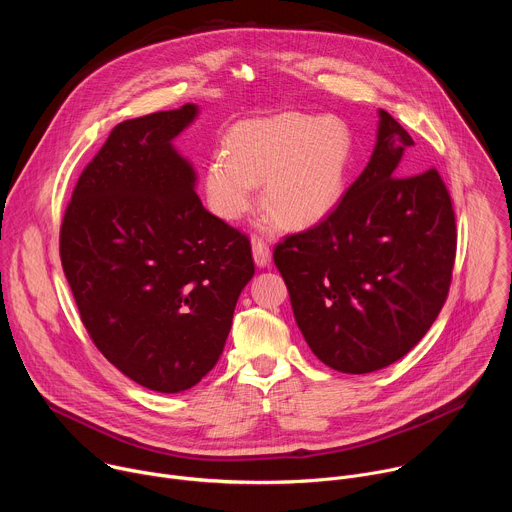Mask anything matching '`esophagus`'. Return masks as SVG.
<instances>
[{
    "label": "esophagus",
    "instance_id": "obj_1",
    "mask_svg": "<svg viewBox=\"0 0 512 512\" xmlns=\"http://www.w3.org/2000/svg\"><path fill=\"white\" fill-rule=\"evenodd\" d=\"M251 251H253V261L257 267H267L271 263V251L263 241H253Z\"/></svg>",
    "mask_w": 512,
    "mask_h": 512
}]
</instances>
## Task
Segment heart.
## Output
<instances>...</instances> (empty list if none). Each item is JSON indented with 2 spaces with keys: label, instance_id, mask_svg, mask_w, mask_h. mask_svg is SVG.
<instances>
[{
  "label": "heart",
  "instance_id": "1",
  "mask_svg": "<svg viewBox=\"0 0 512 512\" xmlns=\"http://www.w3.org/2000/svg\"><path fill=\"white\" fill-rule=\"evenodd\" d=\"M352 164V135L334 117L281 113L239 123L229 150H216L204 188L214 214L241 221L257 200L269 204L265 225L291 229L322 223L344 196Z\"/></svg>",
  "mask_w": 512,
  "mask_h": 512
}]
</instances>
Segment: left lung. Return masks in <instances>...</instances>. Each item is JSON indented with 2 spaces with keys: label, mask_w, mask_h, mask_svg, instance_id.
<instances>
[{
  "label": "left lung",
  "mask_w": 512,
  "mask_h": 512,
  "mask_svg": "<svg viewBox=\"0 0 512 512\" xmlns=\"http://www.w3.org/2000/svg\"><path fill=\"white\" fill-rule=\"evenodd\" d=\"M411 135L379 109L373 156L318 227L273 251L291 310L330 369L364 375L403 358L450 289L456 218L437 174H405Z\"/></svg>",
  "instance_id": "1"
}]
</instances>
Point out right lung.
I'll return each mask as SVG.
<instances>
[{
  "label": "right lung",
  "instance_id": "obj_1",
  "mask_svg": "<svg viewBox=\"0 0 512 512\" xmlns=\"http://www.w3.org/2000/svg\"><path fill=\"white\" fill-rule=\"evenodd\" d=\"M194 103L119 123L81 174L60 227V259L103 356L137 385L182 393L223 354L255 275L245 235L210 214L174 139Z\"/></svg>",
  "mask_w": 512,
  "mask_h": 512
}]
</instances>
